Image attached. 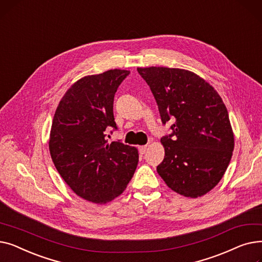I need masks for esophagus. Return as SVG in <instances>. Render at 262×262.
Instances as JSON below:
<instances>
[{"label":"esophagus","instance_id":"34e87169","mask_svg":"<svg viewBox=\"0 0 262 262\" xmlns=\"http://www.w3.org/2000/svg\"><path fill=\"white\" fill-rule=\"evenodd\" d=\"M146 148H147V145L139 146V152H140V154H144V153H145V150H146Z\"/></svg>","mask_w":262,"mask_h":262}]
</instances>
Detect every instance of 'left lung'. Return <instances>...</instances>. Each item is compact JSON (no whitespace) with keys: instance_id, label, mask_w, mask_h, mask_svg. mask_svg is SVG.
<instances>
[{"instance_id":"1","label":"left lung","mask_w":262,"mask_h":262,"mask_svg":"<svg viewBox=\"0 0 262 262\" xmlns=\"http://www.w3.org/2000/svg\"><path fill=\"white\" fill-rule=\"evenodd\" d=\"M158 105L164 158L157 172L176 193L195 199L213 189L228 167L235 140L225 104L207 81L177 68H138Z\"/></svg>"}]
</instances>
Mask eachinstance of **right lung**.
I'll return each mask as SVG.
<instances>
[{
	"instance_id": "obj_1",
	"label": "right lung",
	"mask_w": 262,
	"mask_h": 262,
	"mask_svg": "<svg viewBox=\"0 0 262 262\" xmlns=\"http://www.w3.org/2000/svg\"><path fill=\"white\" fill-rule=\"evenodd\" d=\"M127 70H108L78 79L55 112L49 148L58 173L81 199L106 204L126 189L139 160L138 149L109 142L117 129L114 99Z\"/></svg>"
}]
</instances>
